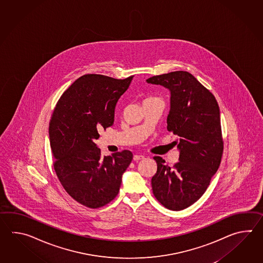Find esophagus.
Masks as SVG:
<instances>
[{"instance_id":"obj_1","label":"esophagus","mask_w":263,"mask_h":263,"mask_svg":"<svg viewBox=\"0 0 263 263\" xmlns=\"http://www.w3.org/2000/svg\"><path fill=\"white\" fill-rule=\"evenodd\" d=\"M145 159L144 155H134V161H140V160H143Z\"/></svg>"}]
</instances>
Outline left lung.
I'll return each mask as SVG.
<instances>
[{"instance_id":"8db88e82","label":"left lung","mask_w":263,"mask_h":263,"mask_svg":"<svg viewBox=\"0 0 263 263\" xmlns=\"http://www.w3.org/2000/svg\"><path fill=\"white\" fill-rule=\"evenodd\" d=\"M146 83L170 92L167 129L179 138V162L173 167L154 157L157 172L151 179L157 200L172 211L197 201L217 172L223 154L220 109L214 96L186 71L153 76Z\"/></svg>"}]
</instances>
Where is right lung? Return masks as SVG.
<instances>
[{"mask_svg":"<svg viewBox=\"0 0 263 263\" xmlns=\"http://www.w3.org/2000/svg\"><path fill=\"white\" fill-rule=\"evenodd\" d=\"M133 78L82 76L64 92L50 119L56 175L67 194L86 207H102L118 196L122 175L133 160L129 151L101 157L95 143L99 130L114 124L117 102Z\"/></svg>","mask_w":263,"mask_h":263,"instance_id":"obj_1","label":"right lung"}]
</instances>
